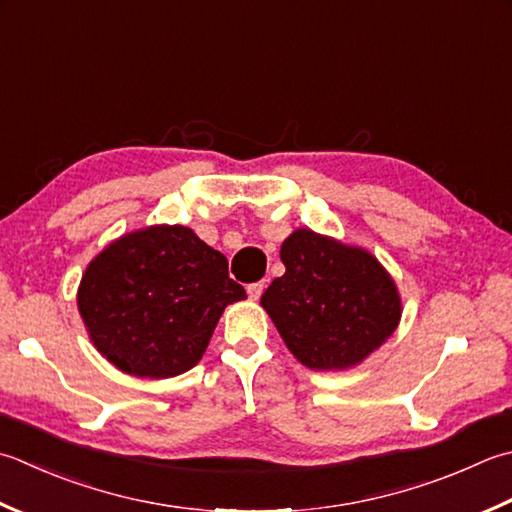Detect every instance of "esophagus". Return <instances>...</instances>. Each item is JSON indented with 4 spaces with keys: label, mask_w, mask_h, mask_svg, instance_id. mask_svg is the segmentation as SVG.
Instances as JSON below:
<instances>
[{
    "label": "esophagus",
    "mask_w": 512,
    "mask_h": 512,
    "mask_svg": "<svg viewBox=\"0 0 512 512\" xmlns=\"http://www.w3.org/2000/svg\"><path fill=\"white\" fill-rule=\"evenodd\" d=\"M264 282H253V284H248L246 286V290H248V297L250 299H259L262 297V293H264Z\"/></svg>",
    "instance_id": "esophagus-1"
}]
</instances>
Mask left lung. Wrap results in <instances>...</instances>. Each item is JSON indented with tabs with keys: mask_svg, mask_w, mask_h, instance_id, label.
<instances>
[{
	"mask_svg": "<svg viewBox=\"0 0 512 512\" xmlns=\"http://www.w3.org/2000/svg\"><path fill=\"white\" fill-rule=\"evenodd\" d=\"M286 273L262 295L288 350L315 370L355 366L397 328L402 304L377 259L299 228L282 244Z\"/></svg>",
	"mask_w": 512,
	"mask_h": 512,
	"instance_id": "obj_1",
	"label": "left lung"
}]
</instances>
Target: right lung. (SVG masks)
Returning <instances> with one entry per match:
<instances>
[{
  "label": "right lung",
  "instance_id": "right-lung-1",
  "mask_svg": "<svg viewBox=\"0 0 512 512\" xmlns=\"http://www.w3.org/2000/svg\"><path fill=\"white\" fill-rule=\"evenodd\" d=\"M246 297L219 250L186 226H150L102 250L82 277L79 313L110 364L175 377L202 359L224 308Z\"/></svg>",
  "mask_w": 512,
  "mask_h": 512
}]
</instances>
